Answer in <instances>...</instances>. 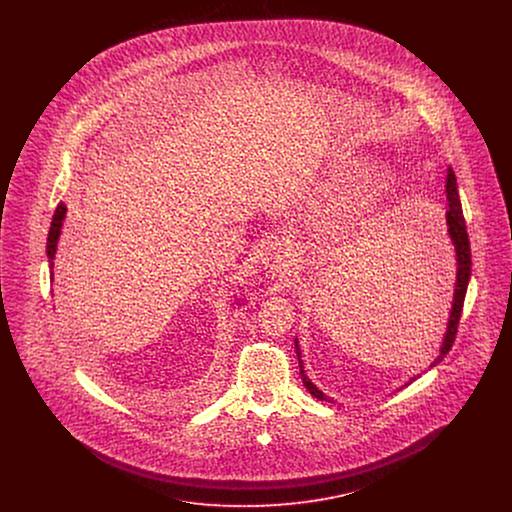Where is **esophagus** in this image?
I'll use <instances>...</instances> for the list:
<instances>
[{"instance_id":"esophagus-1","label":"esophagus","mask_w":512,"mask_h":512,"mask_svg":"<svg viewBox=\"0 0 512 512\" xmlns=\"http://www.w3.org/2000/svg\"><path fill=\"white\" fill-rule=\"evenodd\" d=\"M292 259V247L288 242L276 240L268 245L267 253L263 257V267L267 270L268 274H276L282 272L284 268L290 265Z\"/></svg>"}]
</instances>
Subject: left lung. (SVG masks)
<instances>
[{"label": "left lung", "instance_id": "1", "mask_svg": "<svg viewBox=\"0 0 512 512\" xmlns=\"http://www.w3.org/2000/svg\"><path fill=\"white\" fill-rule=\"evenodd\" d=\"M445 195H447V213H445V222H447V234L449 240L453 245L455 251V263H457V276H455V290H453V301H451V309H449V317H447V324H445V334L443 340L439 345L438 357L430 363L432 366L439 365L443 361V357L449 353L455 334H457V326L461 320V313H463L464 295H466V288L470 282V268H472V261H470V242H468V234H466V222L463 217V205H461V197H459V186H457V176L451 167H447V178H445ZM295 353H297V361H299V374L303 380V386L307 391L317 397V399H324L326 395L318 390L317 386L313 384V380L307 376L305 372V365L301 359V349H299V341L295 338ZM420 376V374H418ZM418 376H413L405 386H409L414 382ZM403 386V388H405Z\"/></svg>", "mask_w": 512, "mask_h": 512}]
</instances>
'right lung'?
I'll use <instances>...</instances> for the list:
<instances>
[{"label":"right lung","mask_w":512,"mask_h":512,"mask_svg":"<svg viewBox=\"0 0 512 512\" xmlns=\"http://www.w3.org/2000/svg\"><path fill=\"white\" fill-rule=\"evenodd\" d=\"M67 217V205L61 201L55 209V215L51 220V226H49L48 232V245H46V253H48V265H49V280L53 282V259H55V253H57V245H59V238H61V230H63V222ZM245 303V295H242V299H236V307H242Z\"/></svg>","instance_id":"add662e5"}]
</instances>
